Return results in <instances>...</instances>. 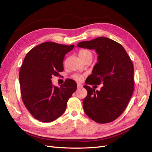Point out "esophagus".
Returning <instances> with one entry per match:
<instances>
[{"instance_id":"esophagus-1","label":"esophagus","mask_w":152,"mask_h":152,"mask_svg":"<svg viewBox=\"0 0 152 152\" xmlns=\"http://www.w3.org/2000/svg\"><path fill=\"white\" fill-rule=\"evenodd\" d=\"M82 87V86L80 84H79V83H77V88H78V89H80V88H81Z\"/></svg>"}]
</instances>
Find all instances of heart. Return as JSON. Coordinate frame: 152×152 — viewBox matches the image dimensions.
Here are the masks:
<instances>
[{
	"instance_id": "heart-1",
	"label": "heart",
	"mask_w": 152,
	"mask_h": 152,
	"mask_svg": "<svg viewBox=\"0 0 152 152\" xmlns=\"http://www.w3.org/2000/svg\"><path fill=\"white\" fill-rule=\"evenodd\" d=\"M79 56L83 61H85L86 60H87V59H89V60L91 61L92 59H93V53L90 50L87 49L80 50L79 52ZM73 78L76 80L80 81L82 79V76L78 74H75L73 75Z\"/></svg>"
}]
</instances>
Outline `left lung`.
Segmentation results:
<instances>
[{
    "instance_id": "obj_1",
    "label": "left lung",
    "mask_w": 152,
    "mask_h": 152,
    "mask_svg": "<svg viewBox=\"0 0 152 152\" xmlns=\"http://www.w3.org/2000/svg\"><path fill=\"white\" fill-rule=\"evenodd\" d=\"M79 48L94 49L98 63L86 84L103 86L96 91L84 87L87 95L83 101L86 114L99 124L111 122L125 110L134 91V66L122 45L112 39L101 37L77 44Z\"/></svg>"
}]
</instances>
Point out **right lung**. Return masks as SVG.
Masks as SVG:
<instances>
[{
    "label": "right lung",
    "mask_w": 152,
    "mask_h": 152,
    "mask_svg": "<svg viewBox=\"0 0 152 152\" xmlns=\"http://www.w3.org/2000/svg\"><path fill=\"white\" fill-rule=\"evenodd\" d=\"M74 48L52 42L40 44L26 54L20 68L19 79L24 104L37 120L50 122L61 116L68 99L77 89L76 82L67 79L60 87L51 79L63 71L65 55Z\"/></svg>",
    "instance_id": "obj_1"
}]
</instances>
